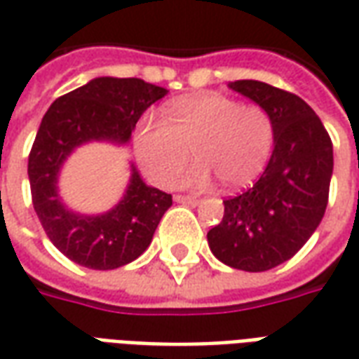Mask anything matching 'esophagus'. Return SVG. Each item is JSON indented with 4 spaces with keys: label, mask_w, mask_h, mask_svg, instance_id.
Masks as SVG:
<instances>
[{
    "label": "esophagus",
    "mask_w": 359,
    "mask_h": 359,
    "mask_svg": "<svg viewBox=\"0 0 359 359\" xmlns=\"http://www.w3.org/2000/svg\"><path fill=\"white\" fill-rule=\"evenodd\" d=\"M175 202L188 203V205H200L202 200H198V198H194V196H175Z\"/></svg>",
    "instance_id": "34e87169"
}]
</instances>
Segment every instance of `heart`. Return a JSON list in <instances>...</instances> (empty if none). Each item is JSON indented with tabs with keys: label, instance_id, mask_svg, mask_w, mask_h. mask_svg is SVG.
Segmentation results:
<instances>
[{
	"label": "heart",
	"instance_id": "b5f03b06",
	"mask_svg": "<svg viewBox=\"0 0 359 359\" xmlns=\"http://www.w3.org/2000/svg\"><path fill=\"white\" fill-rule=\"evenodd\" d=\"M275 128L259 105L223 94L180 95L165 105L163 123L142 121L134 151L157 187H171L192 156L198 163L180 187L205 188L217 177L229 190L248 187L269 161Z\"/></svg>",
	"mask_w": 359,
	"mask_h": 359
}]
</instances>
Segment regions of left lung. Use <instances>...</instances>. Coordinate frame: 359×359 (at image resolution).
<instances>
[{
	"label": "left lung",
	"mask_w": 359,
	"mask_h": 359,
	"mask_svg": "<svg viewBox=\"0 0 359 359\" xmlns=\"http://www.w3.org/2000/svg\"><path fill=\"white\" fill-rule=\"evenodd\" d=\"M229 88L269 113L273 154L254 187L223 202V221L208 233V242L219 262L259 273L290 259L321 223L332 142L316 111L298 95L259 81H234Z\"/></svg>",
	"instance_id": "left-lung-1"
}]
</instances>
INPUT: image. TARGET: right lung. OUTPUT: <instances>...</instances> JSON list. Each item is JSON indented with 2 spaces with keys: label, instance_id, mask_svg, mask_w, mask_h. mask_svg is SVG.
I'll return each mask as SVG.
<instances>
[{
  "label": "right lung",
  "instance_id": "add662e5",
  "mask_svg": "<svg viewBox=\"0 0 359 359\" xmlns=\"http://www.w3.org/2000/svg\"><path fill=\"white\" fill-rule=\"evenodd\" d=\"M167 92L142 79L97 76L57 97L46 111L28 156L32 203L53 246L74 264L117 269L151 244L172 198L148 187L134 163L123 198L102 213L71 210L59 192V177L71 154L84 144H128L142 113Z\"/></svg>",
  "mask_w": 359,
  "mask_h": 359
}]
</instances>
